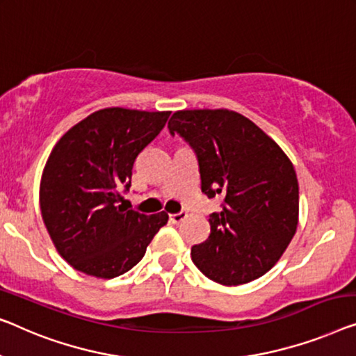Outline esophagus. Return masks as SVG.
I'll use <instances>...</instances> for the list:
<instances>
[{"instance_id":"obj_1","label":"esophagus","mask_w":356,"mask_h":356,"mask_svg":"<svg viewBox=\"0 0 356 356\" xmlns=\"http://www.w3.org/2000/svg\"><path fill=\"white\" fill-rule=\"evenodd\" d=\"M185 217H187V212H177V214H171L169 216V220L174 222V224H179V222H182Z\"/></svg>"}]
</instances>
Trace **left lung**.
Segmentation results:
<instances>
[{
    "label": "left lung",
    "mask_w": 356,
    "mask_h": 356,
    "mask_svg": "<svg viewBox=\"0 0 356 356\" xmlns=\"http://www.w3.org/2000/svg\"><path fill=\"white\" fill-rule=\"evenodd\" d=\"M198 156L201 190L224 196L192 261L209 280L238 286L280 261L299 224V184L288 155L246 116L227 108L179 110L168 123Z\"/></svg>",
    "instance_id": "8db88e82"
}]
</instances>
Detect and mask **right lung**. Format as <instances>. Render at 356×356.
<instances>
[{
  "label": "right lung",
  "instance_id": "1",
  "mask_svg": "<svg viewBox=\"0 0 356 356\" xmlns=\"http://www.w3.org/2000/svg\"><path fill=\"white\" fill-rule=\"evenodd\" d=\"M171 111L102 108L70 127L52 148L40 182V208L57 252L78 272L110 280L144 257L168 212L127 209L139 153Z\"/></svg>",
  "mask_w": 356,
  "mask_h": 356
}]
</instances>
